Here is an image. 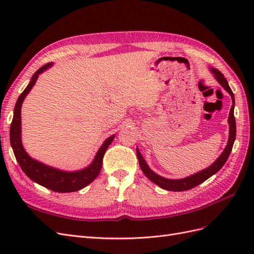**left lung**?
I'll return each instance as SVG.
<instances>
[{
    "instance_id": "obj_1",
    "label": "left lung",
    "mask_w": 254,
    "mask_h": 254,
    "mask_svg": "<svg viewBox=\"0 0 254 254\" xmlns=\"http://www.w3.org/2000/svg\"><path fill=\"white\" fill-rule=\"evenodd\" d=\"M210 70L214 74L215 79H216L219 82L220 86L224 88L230 95H231V98H232V107L231 109H230L229 119H228L229 139H228L227 146L225 147L224 151L221 152V155L216 159V161H215L212 165L204 168V170L200 172H198L194 175H190L189 177H186V178H182V179H167V178H164V177L159 176L155 172H152L149 168V166L147 165V163H146L144 158L142 157L139 148H136V156H137V160H139V164L142 172L151 182L157 184V186H159L161 189L173 190V191H182V190H188L193 189L197 187L198 184H200L204 182L206 179H209L210 177L213 176L214 174H216L220 168L225 165L230 156V153H231L233 144L235 141V136H236V123L234 118V106H235L234 94L231 88L229 87V83L225 78V76L222 75L218 70H216V68L210 67Z\"/></svg>"
}]
</instances>
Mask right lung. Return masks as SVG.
<instances>
[{"label":"right lung","mask_w":254,"mask_h":254,"mask_svg":"<svg viewBox=\"0 0 254 254\" xmlns=\"http://www.w3.org/2000/svg\"><path fill=\"white\" fill-rule=\"evenodd\" d=\"M52 65L53 64L50 63L40 67L39 70L33 75L28 86L19 96L16 106H14L13 118L10 125V144L14 153V157H16L22 171L25 173V175L30 180H33L34 182L40 184V186L49 190L58 191V193H70V191H76L86 188L88 184L95 180L99 172L102 170L103 158L105 152L114 140L115 134L109 136L108 139L103 143L101 148L96 152L92 163L80 171H61L58 170V168L52 167L42 162H39V161H37L28 156V153L25 151L24 147H23L21 140V107L23 102H24L26 95L35 86L39 75L43 73L45 70H48Z\"/></svg>","instance_id":"obj_1"}]
</instances>
